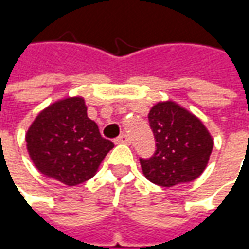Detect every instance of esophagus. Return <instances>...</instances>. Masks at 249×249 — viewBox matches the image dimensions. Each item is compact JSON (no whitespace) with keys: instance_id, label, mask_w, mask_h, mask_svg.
<instances>
[{"instance_id":"obj_1","label":"esophagus","mask_w":249,"mask_h":249,"mask_svg":"<svg viewBox=\"0 0 249 249\" xmlns=\"http://www.w3.org/2000/svg\"><path fill=\"white\" fill-rule=\"evenodd\" d=\"M114 142H116V144H129L130 137L128 135L123 133V135H120L117 139H114Z\"/></svg>"}]
</instances>
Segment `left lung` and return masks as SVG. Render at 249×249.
Segmentation results:
<instances>
[{"instance_id": "obj_1", "label": "left lung", "mask_w": 249, "mask_h": 249, "mask_svg": "<svg viewBox=\"0 0 249 249\" xmlns=\"http://www.w3.org/2000/svg\"><path fill=\"white\" fill-rule=\"evenodd\" d=\"M156 151L140 159L142 173L160 187L197 178L209 161L213 139L200 120L173 101L157 103L148 114Z\"/></svg>"}]
</instances>
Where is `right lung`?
<instances>
[{
	"label": "right lung",
	"instance_id": "1",
	"mask_svg": "<svg viewBox=\"0 0 249 249\" xmlns=\"http://www.w3.org/2000/svg\"><path fill=\"white\" fill-rule=\"evenodd\" d=\"M113 146L88 117L82 97L53 103L38 113L26 132V148L36 168L69 187L93 178Z\"/></svg>",
	"mask_w": 249,
	"mask_h": 249
}]
</instances>
